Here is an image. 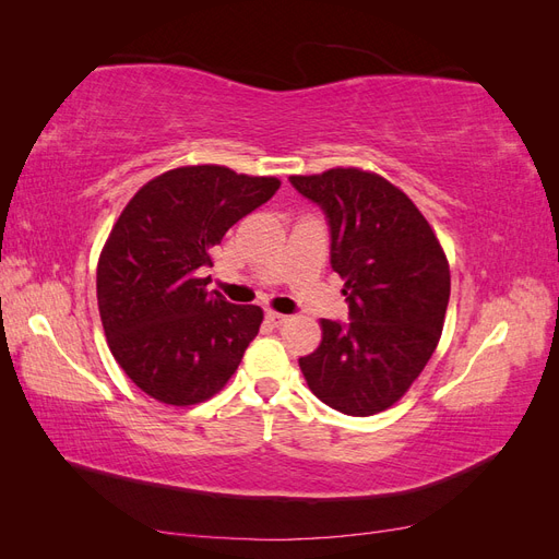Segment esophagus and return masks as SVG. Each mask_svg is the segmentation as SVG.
Here are the masks:
<instances>
[{"instance_id": "1", "label": "esophagus", "mask_w": 559, "mask_h": 559, "mask_svg": "<svg viewBox=\"0 0 559 559\" xmlns=\"http://www.w3.org/2000/svg\"><path fill=\"white\" fill-rule=\"evenodd\" d=\"M265 319H267L273 326H284L286 321H289V317L282 314V312H275V310H267V312H265Z\"/></svg>"}]
</instances>
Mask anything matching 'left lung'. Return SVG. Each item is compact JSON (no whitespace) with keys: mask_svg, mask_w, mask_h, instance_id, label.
I'll return each mask as SVG.
<instances>
[{"mask_svg":"<svg viewBox=\"0 0 559 559\" xmlns=\"http://www.w3.org/2000/svg\"><path fill=\"white\" fill-rule=\"evenodd\" d=\"M326 212L331 265L345 280L349 324L321 319L298 366L317 399L354 417L392 408L441 341L450 265L433 228L399 186L361 167L292 175Z\"/></svg>","mask_w":559,"mask_h":559,"instance_id":"left-lung-1","label":"left lung"}]
</instances>
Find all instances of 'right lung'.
<instances>
[{"label":"right lung","instance_id":"right-lung-1","mask_svg":"<svg viewBox=\"0 0 559 559\" xmlns=\"http://www.w3.org/2000/svg\"><path fill=\"white\" fill-rule=\"evenodd\" d=\"M226 165L167 170L130 198L97 261V308L116 364L144 394L195 405L222 392L263 321L207 292L212 249L280 189Z\"/></svg>","mask_w":559,"mask_h":559}]
</instances>
